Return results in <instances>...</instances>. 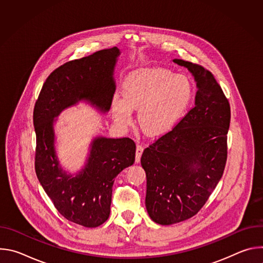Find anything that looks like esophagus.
Listing matches in <instances>:
<instances>
[{"label": "esophagus", "mask_w": 263, "mask_h": 263, "mask_svg": "<svg viewBox=\"0 0 263 263\" xmlns=\"http://www.w3.org/2000/svg\"><path fill=\"white\" fill-rule=\"evenodd\" d=\"M142 152H143V146H141V145H137L136 146V154H135V161H136V163H138V162H140V157H141V155H142Z\"/></svg>", "instance_id": "esophagus-1"}]
</instances>
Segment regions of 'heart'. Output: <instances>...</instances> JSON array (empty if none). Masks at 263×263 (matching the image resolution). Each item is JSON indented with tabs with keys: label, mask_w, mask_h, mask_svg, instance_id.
<instances>
[{
	"label": "heart",
	"mask_w": 263,
	"mask_h": 263,
	"mask_svg": "<svg viewBox=\"0 0 263 263\" xmlns=\"http://www.w3.org/2000/svg\"><path fill=\"white\" fill-rule=\"evenodd\" d=\"M194 96L191 80L170 69L136 70L123 83V98L115 96L110 110L116 122L132 124V110L138 109V123L144 134L158 137L168 133L185 115Z\"/></svg>",
	"instance_id": "obj_1"
}]
</instances>
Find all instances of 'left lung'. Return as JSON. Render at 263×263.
<instances>
[{
    "label": "left lung",
    "instance_id": "obj_1",
    "mask_svg": "<svg viewBox=\"0 0 263 263\" xmlns=\"http://www.w3.org/2000/svg\"><path fill=\"white\" fill-rule=\"evenodd\" d=\"M173 61L193 73L198 90L195 107L144 148L140 159L146 175L145 208L159 224L189 219L207 202L226 165L231 119L230 104L209 70Z\"/></svg>",
    "mask_w": 263,
    "mask_h": 263
}]
</instances>
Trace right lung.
Here are the masks:
<instances>
[{"instance_id": "right-lung-1", "label": "right lung", "mask_w": 263, "mask_h": 263, "mask_svg": "<svg viewBox=\"0 0 263 263\" xmlns=\"http://www.w3.org/2000/svg\"><path fill=\"white\" fill-rule=\"evenodd\" d=\"M120 54L115 47L59 66L44 83L33 111L36 176L59 213L87 228L99 227L108 219L115 179L134 163L136 146L128 137L97 136L90 143L85 165L71 175L60 165L54 124L64 109L81 101L102 114L109 111Z\"/></svg>"}]
</instances>
